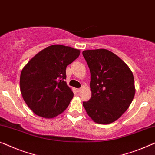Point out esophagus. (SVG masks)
Instances as JSON below:
<instances>
[{"label":"esophagus","instance_id":"esophagus-1","mask_svg":"<svg viewBox=\"0 0 155 155\" xmlns=\"http://www.w3.org/2000/svg\"><path fill=\"white\" fill-rule=\"evenodd\" d=\"M77 92H78V93H80V92L82 91V88H78V89L77 90Z\"/></svg>","mask_w":155,"mask_h":155}]
</instances>
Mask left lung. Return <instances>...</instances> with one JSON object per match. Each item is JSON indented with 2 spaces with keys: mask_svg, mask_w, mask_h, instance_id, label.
Instances as JSON below:
<instances>
[{
  "mask_svg": "<svg viewBox=\"0 0 155 155\" xmlns=\"http://www.w3.org/2000/svg\"><path fill=\"white\" fill-rule=\"evenodd\" d=\"M83 55L91 71L92 93L83 106L96 123H112L128 109L134 97L132 71L120 58L104 48L85 50Z\"/></svg>",
  "mask_w": 155,
  "mask_h": 155,
  "instance_id": "left-lung-1",
  "label": "left lung"
}]
</instances>
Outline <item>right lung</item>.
I'll use <instances>...</instances> for the list:
<instances>
[{"instance_id": "obj_1", "label": "right lung", "mask_w": 155, "mask_h": 155, "mask_svg": "<svg viewBox=\"0 0 155 155\" xmlns=\"http://www.w3.org/2000/svg\"><path fill=\"white\" fill-rule=\"evenodd\" d=\"M79 55V49L54 45L41 50L24 67L21 93L35 114L51 119L68 108L74 94L64 81L66 68Z\"/></svg>"}]
</instances>
